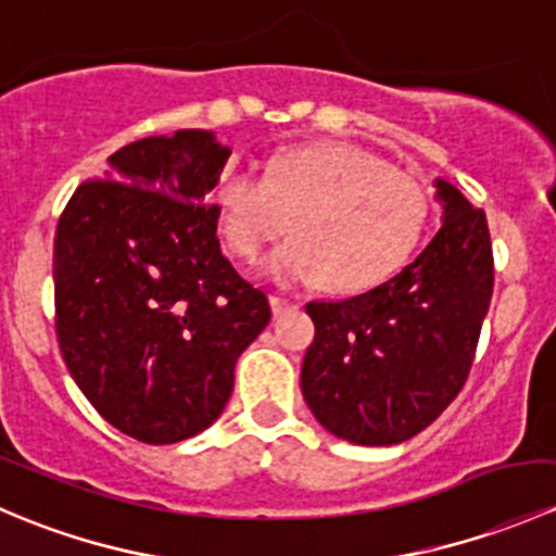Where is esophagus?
<instances>
[{
	"label": "esophagus",
	"mask_w": 556,
	"mask_h": 556,
	"mask_svg": "<svg viewBox=\"0 0 556 556\" xmlns=\"http://www.w3.org/2000/svg\"><path fill=\"white\" fill-rule=\"evenodd\" d=\"M268 301H271V312L274 314H285V312H290V309H295V306H299V301L285 299V295H277V293H274Z\"/></svg>",
	"instance_id": "1"
}]
</instances>
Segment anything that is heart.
<instances>
[{"mask_svg": "<svg viewBox=\"0 0 556 556\" xmlns=\"http://www.w3.org/2000/svg\"><path fill=\"white\" fill-rule=\"evenodd\" d=\"M228 250L257 261L288 226L295 237L274 250L268 274L317 282L339 293L374 288L422 242L430 195L403 172L350 144L314 142L282 150L266 179L233 169L215 193Z\"/></svg>", "mask_w": 556, "mask_h": 556, "instance_id": "heart-1", "label": "heart"}]
</instances>
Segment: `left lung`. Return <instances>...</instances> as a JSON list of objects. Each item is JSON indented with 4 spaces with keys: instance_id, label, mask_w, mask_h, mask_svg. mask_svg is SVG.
<instances>
[{
    "instance_id": "1",
    "label": "left lung",
    "mask_w": 556,
    "mask_h": 556,
    "mask_svg": "<svg viewBox=\"0 0 556 556\" xmlns=\"http://www.w3.org/2000/svg\"><path fill=\"white\" fill-rule=\"evenodd\" d=\"M444 226L401 274L344 301H312L306 406L361 446L422 433L463 390L490 309L495 261L484 210L435 179Z\"/></svg>"
}]
</instances>
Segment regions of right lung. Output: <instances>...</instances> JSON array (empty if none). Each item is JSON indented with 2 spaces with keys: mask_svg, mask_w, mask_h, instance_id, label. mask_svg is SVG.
Returning <instances> with one entry per match:
<instances>
[{
  "mask_svg": "<svg viewBox=\"0 0 556 556\" xmlns=\"http://www.w3.org/2000/svg\"><path fill=\"white\" fill-rule=\"evenodd\" d=\"M228 155L201 128L126 144L55 228L61 355L91 406L142 444L210 428L239 355L271 319L217 239L210 193Z\"/></svg>",
  "mask_w": 556,
  "mask_h": 556,
  "instance_id": "add662e5",
  "label": "right lung"
}]
</instances>
